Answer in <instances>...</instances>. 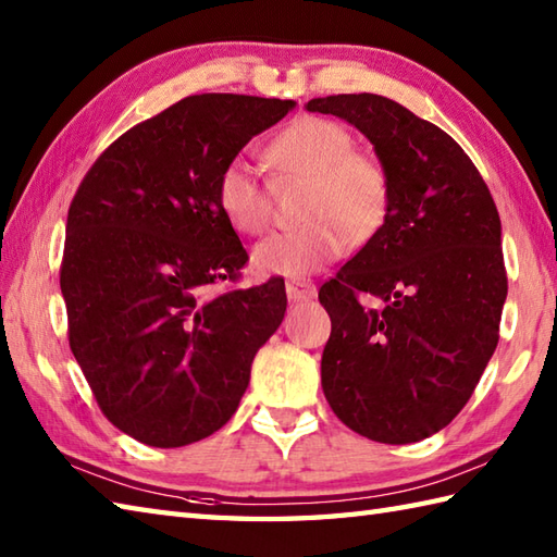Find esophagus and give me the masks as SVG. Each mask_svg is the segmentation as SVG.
<instances>
[{"instance_id":"obj_1","label":"esophagus","mask_w":557,"mask_h":557,"mask_svg":"<svg viewBox=\"0 0 557 557\" xmlns=\"http://www.w3.org/2000/svg\"><path fill=\"white\" fill-rule=\"evenodd\" d=\"M315 285H311V282L306 280H292L287 282V297L289 301H309L315 297Z\"/></svg>"}]
</instances>
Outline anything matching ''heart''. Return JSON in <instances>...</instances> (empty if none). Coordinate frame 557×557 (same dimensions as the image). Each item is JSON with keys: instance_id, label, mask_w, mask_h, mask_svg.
<instances>
[{"instance_id": "heart-1", "label": "heart", "mask_w": 557, "mask_h": 557, "mask_svg": "<svg viewBox=\"0 0 557 557\" xmlns=\"http://www.w3.org/2000/svg\"><path fill=\"white\" fill-rule=\"evenodd\" d=\"M351 134L323 116H301L270 140L265 158L282 180H306L304 220L253 248L260 275L309 277L347 251L349 236L366 242L383 227L389 206L387 172L369 152L354 150ZM218 208L239 234L256 236L270 222V196L244 160L222 168Z\"/></svg>"}]
</instances>
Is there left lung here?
I'll return each mask as SVG.
<instances>
[{"label":"left lung","instance_id":"1","mask_svg":"<svg viewBox=\"0 0 557 557\" xmlns=\"http://www.w3.org/2000/svg\"><path fill=\"white\" fill-rule=\"evenodd\" d=\"M306 110L357 126L389 182L383 227L318 292L333 321L325 399L375 443L423 441L467 405L498 347V208L457 140L399 102L359 92L313 98ZM361 293L384 309L363 307Z\"/></svg>","mask_w":557,"mask_h":557}]
</instances>
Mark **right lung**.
<instances>
[{
	"mask_svg": "<svg viewBox=\"0 0 557 557\" xmlns=\"http://www.w3.org/2000/svg\"><path fill=\"white\" fill-rule=\"evenodd\" d=\"M292 100L206 92L136 124L83 176L59 287L69 347L104 417L150 447L232 419L256 351L287 311L285 280L210 294L248 260L218 176Z\"/></svg>",
	"mask_w": 557,
	"mask_h": 557,
	"instance_id": "1",
	"label": "right lung"
}]
</instances>
